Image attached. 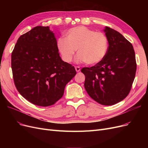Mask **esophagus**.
<instances>
[{
	"label": "esophagus",
	"instance_id": "34e87169",
	"mask_svg": "<svg viewBox=\"0 0 148 148\" xmlns=\"http://www.w3.org/2000/svg\"><path fill=\"white\" fill-rule=\"evenodd\" d=\"M75 70H76V71H77V72H79V71H80V67L79 66H75Z\"/></svg>",
	"mask_w": 148,
	"mask_h": 148
}]
</instances>
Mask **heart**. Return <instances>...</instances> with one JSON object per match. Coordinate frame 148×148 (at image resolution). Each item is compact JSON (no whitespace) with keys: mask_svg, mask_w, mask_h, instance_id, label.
Returning a JSON list of instances; mask_svg holds the SVG:
<instances>
[{"mask_svg":"<svg viewBox=\"0 0 148 148\" xmlns=\"http://www.w3.org/2000/svg\"><path fill=\"white\" fill-rule=\"evenodd\" d=\"M57 47L66 62H71L77 50L78 61L95 65L106 57L109 39L102 32H96L83 26H76L66 31L65 39L60 38L57 40Z\"/></svg>","mask_w":148,"mask_h":148,"instance_id":"obj_1","label":"heart"}]
</instances>
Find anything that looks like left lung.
<instances>
[{
  "instance_id": "8db88e82",
  "label": "left lung",
  "mask_w": 148,
  "mask_h": 148,
  "mask_svg": "<svg viewBox=\"0 0 148 148\" xmlns=\"http://www.w3.org/2000/svg\"><path fill=\"white\" fill-rule=\"evenodd\" d=\"M109 48L104 59L81 70L84 88L92 99L111 106L123 100L130 91L135 77L136 62L132 44L118 31L106 26Z\"/></svg>"
}]
</instances>
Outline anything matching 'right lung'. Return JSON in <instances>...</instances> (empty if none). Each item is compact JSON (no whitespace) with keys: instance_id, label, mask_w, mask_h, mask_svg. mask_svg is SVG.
<instances>
[{"instance_id":"right-lung-1","label":"right lung","mask_w":148,"mask_h":148,"mask_svg":"<svg viewBox=\"0 0 148 148\" xmlns=\"http://www.w3.org/2000/svg\"><path fill=\"white\" fill-rule=\"evenodd\" d=\"M11 66L18 91L32 104L53 105L77 73L61 59L49 26H38L20 36L12 52Z\"/></svg>"}]
</instances>
